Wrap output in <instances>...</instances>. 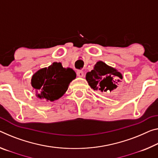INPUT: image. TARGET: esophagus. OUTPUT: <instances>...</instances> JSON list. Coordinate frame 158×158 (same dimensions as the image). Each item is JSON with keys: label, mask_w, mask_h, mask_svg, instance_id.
<instances>
[{"label": "esophagus", "mask_w": 158, "mask_h": 158, "mask_svg": "<svg viewBox=\"0 0 158 158\" xmlns=\"http://www.w3.org/2000/svg\"><path fill=\"white\" fill-rule=\"evenodd\" d=\"M77 74L78 77H83L84 76V72L82 70H77Z\"/></svg>", "instance_id": "esophagus-1"}]
</instances>
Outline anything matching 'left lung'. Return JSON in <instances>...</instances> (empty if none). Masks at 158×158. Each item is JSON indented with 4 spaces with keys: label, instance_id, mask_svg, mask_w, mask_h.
<instances>
[{
    "label": "left lung",
    "instance_id": "obj_1",
    "mask_svg": "<svg viewBox=\"0 0 158 158\" xmlns=\"http://www.w3.org/2000/svg\"><path fill=\"white\" fill-rule=\"evenodd\" d=\"M86 79L94 91L100 90L102 92H109L117 88L116 84L119 79H122V76L115 69L99 61L96 64L94 69L86 74Z\"/></svg>",
    "mask_w": 158,
    "mask_h": 158
}]
</instances>
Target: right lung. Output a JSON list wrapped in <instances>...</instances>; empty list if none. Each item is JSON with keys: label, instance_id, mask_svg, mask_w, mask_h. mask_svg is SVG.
<instances>
[{"label": "right lung", "instance_id": "obj_1", "mask_svg": "<svg viewBox=\"0 0 158 158\" xmlns=\"http://www.w3.org/2000/svg\"><path fill=\"white\" fill-rule=\"evenodd\" d=\"M75 78L76 73L73 69L63 68L60 62H53L48 68L36 72L31 84L39 98L53 101L63 96Z\"/></svg>", "mask_w": 158, "mask_h": 158}]
</instances>
